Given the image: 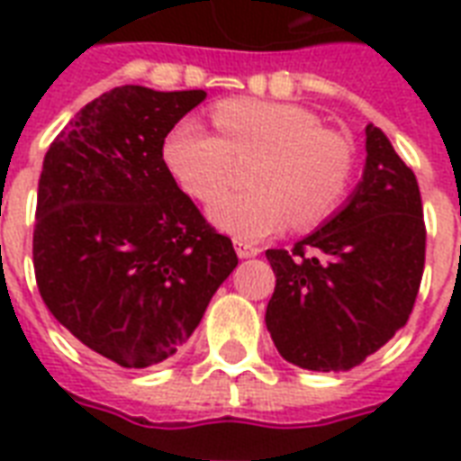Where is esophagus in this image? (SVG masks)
<instances>
[{
  "label": "esophagus",
  "instance_id": "obj_1",
  "mask_svg": "<svg viewBox=\"0 0 461 461\" xmlns=\"http://www.w3.org/2000/svg\"><path fill=\"white\" fill-rule=\"evenodd\" d=\"M234 249H237L239 258H253V256H258L260 253L258 246L246 244V241H241V239H237V241H234Z\"/></svg>",
  "mask_w": 461,
  "mask_h": 461
}]
</instances>
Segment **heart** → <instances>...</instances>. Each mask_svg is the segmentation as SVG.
<instances>
[{
  "instance_id": "obj_1",
  "label": "heart",
  "mask_w": 461,
  "mask_h": 461,
  "mask_svg": "<svg viewBox=\"0 0 461 461\" xmlns=\"http://www.w3.org/2000/svg\"><path fill=\"white\" fill-rule=\"evenodd\" d=\"M222 136L195 119L167 133L162 158L176 184L198 201H212L234 179L237 159H256L253 191L212 203L210 220L239 239H263L325 222L349 191L357 153L347 136L330 131L315 112L275 100H227L212 112Z\"/></svg>"
}]
</instances>
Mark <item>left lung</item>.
Listing matches in <instances>:
<instances>
[{
    "mask_svg": "<svg viewBox=\"0 0 461 461\" xmlns=\"http://www.w3.org/2000/svg\"><path fill=\"white\" fill-rule=\"evenodd\" d=\"M275 273L266 325L280 357L306 371H349L404 328L426 260L414 172L366 126L361 181L294 249H267Z\"/></svg>",
    "mask_w": 461,
    "mask_h": 461,
    "instance_id": "8db88e82",
    "label": "left lung"
}]
</instances>
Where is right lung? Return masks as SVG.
<instances>
[{
	"instance_id": "add662e5",
	"label": "right lung",
	"mask_w": 461,
	"mask_h": 461,
	"mask_svg": "<svg viewBox=\"0 0 461 461\" xmlns=\"http://www.w3.org/2000/svg\"><path fill=\"white\" fill-rule=\"evenodd\" d=\"M203 100L205 90L103 93L42 162L32 231L40 296L78 342L124 368L174 357L239 263L162 158L167 133Z\"/></svg>"
}]
</instances>
